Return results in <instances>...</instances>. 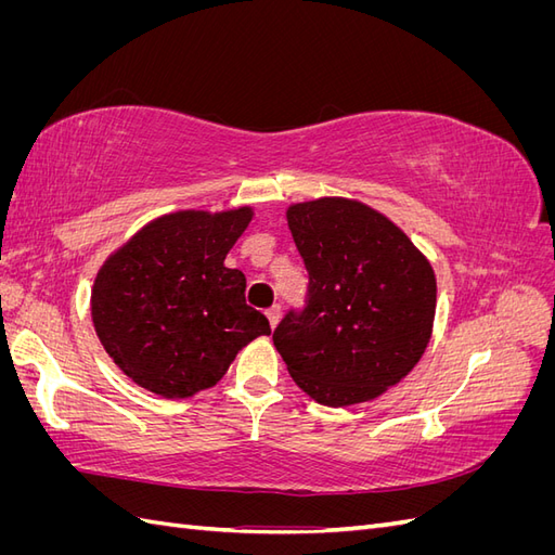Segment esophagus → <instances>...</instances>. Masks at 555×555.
Instances as JSON below:
<instances>
[{
  "label": "esophagus",
  "instance_id": "34e87169",
  "mask_svg": "<svg viewBox=\"0 0 555 555\" xmlns=\"http://www.w3.org/2000/svg\"><path fill=\"white\" fill-rule=\"evenodd\" d=\"M266 317H268V324H271V328H275L278 322H280V306L268 308V310H266Z\"/></svg>",
  "mask_w": 555,
  "mask_h": 555
}]
</instances>
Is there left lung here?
<instances>
[{"label":"left lung","instance_id":"obj_1","mask_svg":"<svg viewBox=\"0 0 555 555\" xmlns=\"http://www.w3.org/2000/svg\"><path fill=\"white\" fill-rule=\"evenodd\" d=\"M287 224L310 275L306 308L273 333L289 375L328 408L382 396L430 343V261L389 217L354 198L294 204Z\"/></svg>","mask_w":555,"mask_h":555}]
</instances>
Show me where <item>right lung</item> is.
I'll list each match as a JSON object with an SVG mask.
<instances>
[{
  "label": "right lung",
  "mask_w": 555,
  "mask_h": 555,
  "mask_svg": "<svg viewBox=\"0 0 555 555\" xmlns=\"http://www.w3.org/2000/svg\"><path fill=\"white\" fill-rule=\"evenodd\" d=\"M251 215L249 206L162 215L99 268L94 331L131 382L162 398H190L220 382L247 343L271 333L245 304V275L224 266Z\"/></svg>",
  "instance_id": "add662e5"
}]
</instances>
